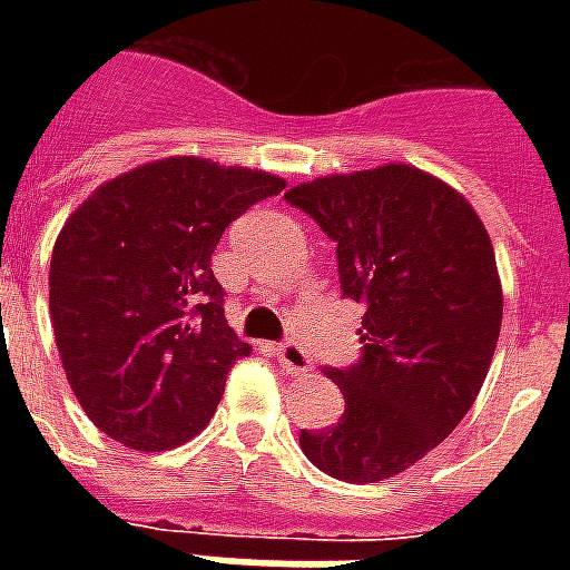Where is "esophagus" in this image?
<instances>
[{
  "label": "esophagus",
  "mask_w": 570,
  "mask_h": 570,
  "mask_svg": "<svg viewBox=\"0 0 570 570\" xmlns=\"http://www.w3.org/2000/svg\"><path fill=\"white\" fill-rule=\"evenodd\" d=\"M277 360H281V366H284L286 372H296V375H302V372H311L308 351L298 345V342H293V338L277 345Z\"/></svg>",
  "instance_id": "1"
}]
</instances>
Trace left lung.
Segmentation results:
<instances>
[{"label":"left lung","mask_w":570,"mask_h":570,"mask_svg":"<svg viewBox=\"0 0 570 570\" xmlns=\"http://www.w3.org/2000/svg\"><path fill=\"white\" fill-rule=\"evenodd\" d=\"M284 198L333 240L342 296L366 308L360 357L326 370L345 412L302 430V452L345 482L396 476L461 424L485 382L503 314L489 232L409 164L323 176Z\"/></svg>","instance_id":"left-lung-1"}]
</instances>
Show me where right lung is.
<instances>
[{"mask_svg":"<svg viewBox=\"0 0 570 570\" xmlns=\"http://www.w3.org/2000/svg\"><path fill=\"white\" fill-rule=\"evenodd\" d=\"M284 179L207 158L142 164L69 216L51 256V323L69 387L106 436L164 452L207 428L235 360L213 249Z\"/></svg>","mask_w":570,"mask_h":570,"instance_id":"1","label":"right lung"}]
</instances>
